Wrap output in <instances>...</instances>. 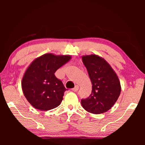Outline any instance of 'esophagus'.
<instances>
[{"label":"esophagus","instance_id":"34e87169","mask_svg":"<svg viewBox=\"0 0 145 145\" xmlns=\"http://www.w3.org/2000/svg\"><path fill=\"white\" fill-rule=\"evenodd\" d=\"M78 88H79V86L78 85H76V86H75L74 88H72V90L74 91V92H77V91L78 90Z\"/></svg>","mask_w":145,"mask_h":145}]
</instances>
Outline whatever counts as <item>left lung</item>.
Listing matches in <instances>:
<instances>
[{"mask_svg":"<svg viewBox=\"0 0 145 145\" xmlns=\"http://www.w3.org/2000/svg\"><path fill=\"white\" fill-rule=\"evenodd\" d=\"M82 60L92 82V90L88 98L81 100V104L91 114L108 112L117 102L121 90L118 75L111 65L98 55H83Z\"/></svg>","mask_w":145,"mask_h":145,"instance_id":"8db88e82","label":"left lung"}]
</instances>
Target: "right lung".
<instances>
[{"label": "right lung", "mask_w": 145, "mask_h": 145, "mask_svg": "<svg viewBox=\"0 0 145 145\" xmlns=\"http://www.w3.org/2000/svg\"><path fill=\"white\" fill-rule=\"evenodd\" d=\"M71 59L69 55L46 53L34 59L29 65L22 80V89L33 108L47 111L60 105L67 89L55 76V72Z\"/></svg>", "instance_id": "1"}]
</instances>
